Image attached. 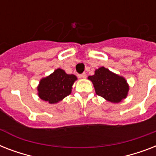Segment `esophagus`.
I'll return each instance as SVG.
<instances>
[{
	"label": "esophagus",
	"instance_id": "obj_1",
	"mask_svg": "<svg viewBox=\"0 0 156 156\" xmlns=\"http://www.w3.org/2000/svg\"><path fill=\"white\" fill-rule=\"evenodd\" d=\"M80 77L83 78H87V73H83L82 74H80Z\"/></svg>",
	"mask_w": 156,
	"mask_h": 156
}]
</instances>
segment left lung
Segmentation results:
<instances>
[{"label": "left lung", "mask_w": 156, "mask_h": 156, "mask_svg": "<svg viewBox=\"0 0 156 156\" xmlns=\"http://www.w3.org/2000/svg\"><path fill=\"white\" fill-rule=\"evenodd\" d=\"M88 78L93 83L95 93L110 102H121L127 96L129 86L126 79L108 69L100 67Z\"/></svg>", "instance_id": "8db88e82"}]
</instances>
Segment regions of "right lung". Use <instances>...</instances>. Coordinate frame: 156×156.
I'll list each match as a JSON object with an SVG mask.
<instances>
[{
	"label": "right lung",
	"mask_w": 156,
	"mask_h": 156,
	"mask_svg": "<svg viewBox=\"0 0 156 156\" xmlns=\"http://www.w3.org/2000/svg\"><path fill=\"white\" fill-rule=\"evenodd\" d=\"M77 79L73 74H67L57 69L47 78H43L38 87L39 96L49 104H56L71 93L72 85Z\"/></svg>",
	"instance_id": "add662e5"
}]
</instances>
